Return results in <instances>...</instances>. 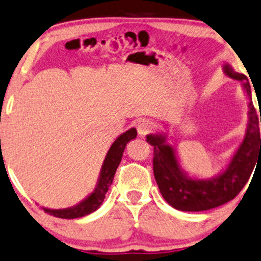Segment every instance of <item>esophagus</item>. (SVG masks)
Listing matches in <instances>:
<instances>
[{
    "label": "esophagus",
    "mask_w": 261,
    "mask_h": 261,
    "mask_svg": "<svg viewBox=\"0 0 261 261\" xmlns=\"http://www.w3.org/2000/svg\"><path fill=\"white\" fill-rule=\"evenodd\" d=\"M137 129H138V134H139L141 138H144L145 136H147L151 130H152V123H150V122L146 120H143L138 123Z\"/></svg>",
    "instance_id": "34e87169"
}]
</instances>
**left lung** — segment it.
<instances>
[{
  "label": "left lung",
  "mask_w": 261,
  "mask_h": 261,
  "mask_svg": "<svg viewBox=\"0 0 261 261\" xmlns=\"http://www.w3.org/2000/svg\"><path fill=\"white\" fill-rule=\"evenodd\" d=\"M223 71L230 79L241 82L248 100V121L242 143L219 174L208 179L191 176L182 168L175 147L167 143L166 133L159 132L146 136V141L153 146V175L161 194L167 203L178 211H208L233 199L261 160V114H256L253 105L248 80L227 63L223 65Z\"/></svg>",
  "instance_id": "1"
}]
</instances>
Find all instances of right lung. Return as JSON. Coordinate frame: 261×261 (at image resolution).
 Segmentation results:
<instances>
[{"mask_svg": "<svg viewBox=\"0 0 261 261\" xmlns=\"http://www.w3.org/2000/svg\"><path fill=\"white\" fill-rule=\"evenodd\" d=\"M137 138V129L130 128L124 133H122L120 137L116 139L112 145L106 153L104 162H102L100 174H99L98 182H96L94 190L92 194H89L85 199L81 202L72 205V207L64 208V209H50L42 207L44 212L53 217L62 218V219H76V218L85 217L95 212L96 209L100 207L102 201H104L106 192L112 184L115 173L117 170V167L120 165L123 151L127 146V144L130 140Z\"/></svg>", "mask_w": 261, "mask_h": 261, "instance_id": "right-lung-1", "label": "right lung"}]
</instances>
